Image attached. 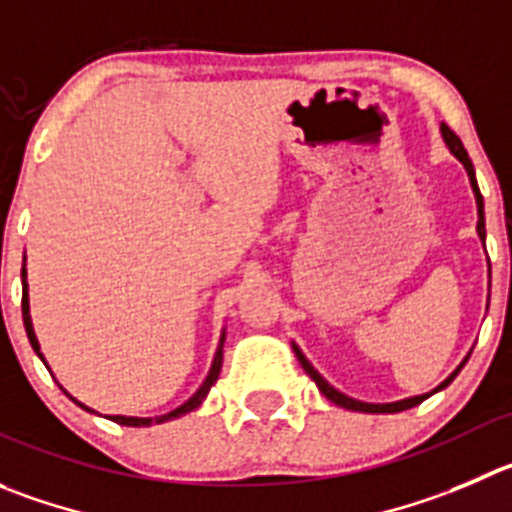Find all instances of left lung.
<instances>
[{"label":"left lung","instance_id":"1","mask_svg":"<svg viewBox=\"0 0 512 512\" xmlns=\"http://www.w3.org/2000/svg\"><path fill=\"white\" fill-rule=\"evenodd\" d=\"M442 138H445V143L450 145V150H452V155H455V158H460V163L465 165V170H467V175H470V183H472V191H475V198H478V213H480V221H478V233H480V238H483L485 241V216H483V196H480V188H478V180H475V168H472V160L467 158V150H465V145L460 143V138H457L455 133H452L450 128H447V125H442ZM294 352H296V357H299V362H301V367H304V372L309 374L311 379H314L316 382V387L321 389V394H324L326 399H332L334 405H339V407H347V410H354V412H402V410H410V407H415V405H420V402H425L427 397H430V394H422V397H412V399H402V402H394V405H367V402H357V399H352V397H347V394H342V392H337V389L332 387V384L326 382L324 377H321L319 372H316L314 367H311L309 362H306V357L304 354L299 352V347H294ZM457 372H460V369H457ZM457 372L452 374V377H447L445 382L440 384V387L437 389H442V387H447V384L452 382V379L457 377Z\"/></svg>","mask_w":512,"mask_h":512}]
</instances>
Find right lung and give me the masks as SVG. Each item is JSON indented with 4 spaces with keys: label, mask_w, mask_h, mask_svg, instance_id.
Instances as JSON below:
<instances>
[{
    "label": "right lung",
    "mask_w": 512,
    "mask_h": 512,
    "mask_svg": "<svg viewBox=\"0 0 512 512\" xmlns=\"http://www.w3.org/2000/svg\"><path fill=\"white\" fill-rule=\"evenodd\" d=\"M22 276H24V271H22ZM22 319H24V329H27L29 344H32V349H34V352L40 354V344H37V337H34V329H32V319H29L27 281H22ZM40 359H42V354H40ZM221 364H223V352H221V349H218V352H216V359H213V367H211V372H208V377H206V382H203V384H201V389H198V392L193 394L191 399H188L186 405H180L178 410L168 412V415H160V417H155V420H150V417H120V415L110 417V420H113V422H118V425H128V427H148V425H160V422L175 420V417L186 415V412H193V410H196L198 405H201L203 399H206L208 389H211L213 384H216L218 374H221ZM75 402H77V399H75ZM77 405H80V402H77ZM80 407H82V410L92 412L90 407H85V405H80Z\"/></svg>",
    "instance_id": "add662e5"
}]
</instances>
